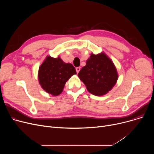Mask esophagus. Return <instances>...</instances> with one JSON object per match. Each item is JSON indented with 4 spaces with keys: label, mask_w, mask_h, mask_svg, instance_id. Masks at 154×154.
<instances>
[{
    "label": "esophagus",
    "mask_w": 154,
    "mask_h": 154,
    "mask_svg": "<svg viewBox=\"0 0 154 154\" xmlns=\"http://www.w3.org/2000/svg\"><path fill=\"white\" fill-rule=\"evenodd\" d=\"M76 72H77V73H79V71H80V67H76Z\"/></svg>",
    "instance_id": "obj_1"
}]
</instances>
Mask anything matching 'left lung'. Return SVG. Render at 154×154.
Listing matches in <instances>:
<instances>
[{
	"instance_id": "8db88e82",
	"label": "left lung",
	"mask_w": 154,
	"mask_h": 154,
	"mask_svg": "<svg viewBox=\"0 0 154 154\" xmlns=\"http://www.w3.org/2000/svg\"><path fill=\"white\" fill-rule=\"evenodd\" d=\"M78 76L86 85L88 91L95 95L107 94L116 84L118 79L115 66L103 53L92 54Z\"/></svg>"
}]
</instances>
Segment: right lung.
<instances>
[{"label":"right lung","mask_w":154,"mask_h":154,"mask_svg":"<svg viewBox=\"0 0 154 154\" xmlns=\"http://www.w3.org/2000/svg\"><path fill=\"white\" fill-rule=\"evenodd\" d=\"M76 74L71 63L63 62L60 57L48 56L39 67L38 78L40 85L47 93L59 95L68 79Z\"/></svg>","instance_id":"add662e5"}]
</instances>
